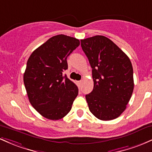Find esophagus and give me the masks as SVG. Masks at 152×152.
I'll return each instance as SVG.
<instances>
[{
    "label": "esophagus",
    "mask_w": 152,
    "mask_h": 152,
    "mask_svg": "<svg viewBox=\"0 0 152 152\" xmlns=\"http://www.w3.org/2000/svg\"><path fill=\"white\" fill-rule=\"evenodd\" d=\"M82 83H83V80H79L77 81V84L79 85H80L82 84Z\"/></svg>",
    "instance_id": "34e87169"
}]
</instances>
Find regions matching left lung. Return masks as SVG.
Segmentation results:
<instances>
[{
    "instance_id": "1",
    "label": "left lung",
    "mask_w": 152,
    "mask_h": 152,
    "mask_svg": "<svg viewBox=\"0 0 152 152\" xmlns=\"http://www.w3.org/2000/svg\"><path fill=\"white\" fill-rule=\"evenodd\" d=\"M80 42L92 67L94 82L93 91L85 95L90 111L102 121L116 118L125 110L134 90L130 59L104 36Z\"/></svg>"
}]
</instances>
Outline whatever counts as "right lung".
I'll return each instance as SVG.
<instances>
[{
    "label": "right lung",
    "mask_w": 152,
    "mask_h": 152,
    "mask_svg": "<svg viewBox=\"0 0 152 152\" xmlns=\"http://www.w3.org/2000/svg\"><path fill=\"white\" fill-rule=\"evenodd\" d=\"M80 45L74 37L59 34L35 49L27 61L23 83L32 106L42 116L59 120L70 111L78 95L77 85L63 72L68 56Z\"/></svg>",
    "instance_id": "obj_1"
}]
</instances>
